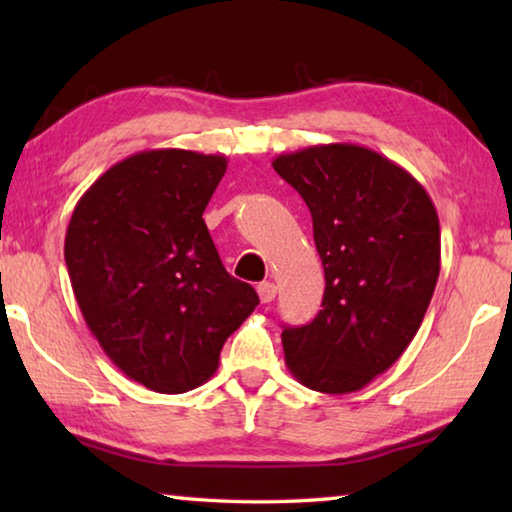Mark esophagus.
I'll list each match as a JSON object with an SVG mask.
<instances>
[{"label":"esophagus","instance_id":"obj_1","mask_svg":"<svg viewBox=\"0 0 512 512\" xmlns=\"http://www.w3.org/2000/svg\"><path fill=\"white\" fill-rule=\"evenodd\" d=\"M257 293L262 302H273L277 296V287L273 282H262V284H257Z\"/></svg>","mask_w":512,"mask_h":512}]
</instances>
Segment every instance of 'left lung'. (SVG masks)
<instances>
[{
    "label": "left lung",
    "instance_id": "obj_1",
    "mask_svg": "<svg viewBox=\"0 0 512 512\" xmlns=\"http://www.w3.org/2000/svg\"><path fill=\"white\" fill-rule=\"evenodd\" d=\"M273 169L307 203L325 268L323 309L282 332L287 368L311 391H361L402 357L427 314L438 212L409 171L359 144L282 153Z\"/></svg>",
    "mask_w": 512,
    "mask_h": 512
}]
</instances>
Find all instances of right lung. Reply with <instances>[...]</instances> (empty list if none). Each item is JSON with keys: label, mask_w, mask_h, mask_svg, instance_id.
<instances>
[{"label": "right lung", "mask_w": 512, "mask_h": 512, "mask_svg": "<svg viewBox=\"0 0 512 512\" xmlns=\"http://www.w3.org/2000/svg\"><path fill=\"white\" fill-rule=\"evenodd\" d=\"M225 155L153 149L101 173L76 203L65 262L85 325L128 379L187 393L219 368L259 298L221 264L203 212Z\"/></svg>", "instance_id": "1"}]
</instances>
